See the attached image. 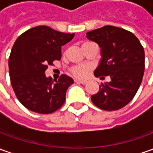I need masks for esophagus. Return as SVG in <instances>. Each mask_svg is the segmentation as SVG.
<instances>
[{
  "instance_id": "obj_1",
  "label": "esophagus",
  "mask_w": 153,
  "mask_h": 153,
  "mask_svg": "<svg viewBox=\"0 0 153 153\" xmlns=\"http://www.w3.org/2000/svg\"><path fill=\"white\" fill-rule=\"evenodd\" d=\"M76 82L81 83V84H86L87 82V81H80V80H76Z\"/></svg>"
}]
</instances>
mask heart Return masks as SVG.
Instances as JSON below:
<instances>
[{
  "instance_id": "b5f03b06",
  "label": "heart",
  "mask_w": 153,
  "mask_h": 153,
  "mask_svg": "<svg viewBox=\"0 0 153 153\" xmlns=\"http://www.w3.org/2000/svg\"><path fill=\"white\" fill-rule=\"evenodd\" d=\"M90 42H86L82 44V46H86ZM91 67L88 65H78V66H75L71 68V74L76 78H85L88 74V72L90 71Z\"/></svg>"
}]
</instances>
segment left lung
Segmentation results:
<instances>
[{"label":"left lung","instance_id":"obj_1","mask_svg":"<svg viewBox=\"0 0 153 153\" xmlns=\"http://www.w3.org/2000/svg\"><path fill=\"white\" fill-rule=\"evenodd\" d=\"M102 50V61L94 71L97 77H111L102 83L97 93L91 97L96 107L116 111L131 102L143 81L145 69L144 49L137 37L129 30L105 26L87 33Z\"/></svg>","mask_w":153,"mask_h":153}]
</instances>
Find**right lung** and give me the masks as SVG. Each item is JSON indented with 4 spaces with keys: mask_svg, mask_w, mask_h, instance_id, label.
<instances>
[{
    "mask_svg": "<svg viewBox=\"0 0 153 153\" xmlns=\"http://www.w3.org/2000/svg\"><path fill=\"white\" fill-rule=\"evenodd\" d=\"M73 36L74 33L39 26L16 40L8 62L10 83L19 102L27 109L49 114L64 104L66 90L73 80L62 74L54 82L46 77L45 71L54 61L61 60L62 46Z\"/></svg>",
    "mask_w": 153,
    "mask_h": 153,
    "instance_id": "1",
    "label": "right lung"
}]
</instances>
